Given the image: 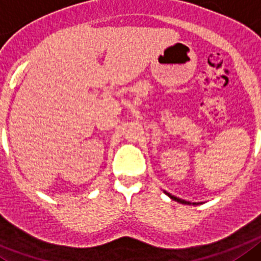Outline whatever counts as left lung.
Instances as JSON below:
<instances>
[{"mask_svg": "<svg viewBox=\"0 0 261 261\" xmlns=\"http://www.w3.org/2000/svg\"><path fill=\"white\" fill-rule=\"evenodd\" d=\"M164 193L167 194V196H168L169 198H171V199H173V201H176V202L184 203V205H198V203H197V202H189V201H185V199H181V198H178V197H174V196H172V194L167 193V192H164Z\"/></svg>", "mask_w": 261, "mask_h": 261, "instance_id": "left-lung-1", "label": "left lung"}]
</instances>
